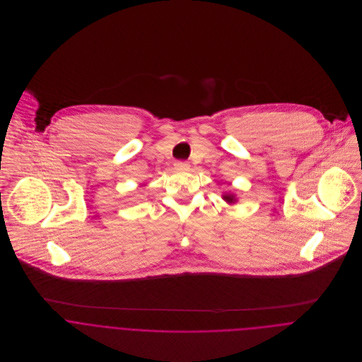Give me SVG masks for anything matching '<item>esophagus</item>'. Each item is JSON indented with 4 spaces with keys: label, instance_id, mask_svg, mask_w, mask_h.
Masks as SVG:
<instances>
[{
    "label": "esophagus",
    "instance_id": "esophagus-1",
    "mask_svg": "<svg viewBox=\"0 0 362 362\" xmlns=\"http://www.w3.org/2000/svg\"><path fill=\"white\" fill-rule=\"evenodd\" d=\"M174 167L178 171H187V170H189V163L188 161H175Z\"/></svg>",
    "mask_w": 362,
    "mask_h": 362
}]
</instances>
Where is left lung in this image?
<instances>
[{"mask_svg": "<svg viewBox=\"0 0 362 362\" xmlns=\"http://www.w3.org/2000/svg\"><path fill=\"white\" fill-rule=\"evenodd\" d=\"M223 199H224L226 202H228V204H234V202L237 201L233 194H224V195H223Z\"/></svg>", "mask_w": 362, "mask_h": 362, "instance_id": "8db88e82", "label": "left lung"}]
</instances>
